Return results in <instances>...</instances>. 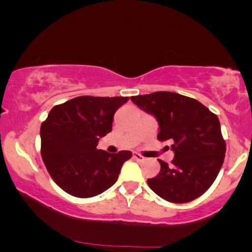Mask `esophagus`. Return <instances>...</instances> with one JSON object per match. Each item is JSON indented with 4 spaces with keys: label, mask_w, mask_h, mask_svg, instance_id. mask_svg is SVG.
Here are the masks:
<instances>
[{
    "label": "esophagus",
    "mask_w": 252,
    "mask_h": 252,
    "mask_svg": "<svg viewBox=\"0 0 252 252\" xmlns=\"http://www.w3.org/2000/svg\"><path fill=\"white\" fill-rule=\"evenodd\" d=\"M133 157H134V159H136L137 161H144V160H146V157H143L142 155H140L137 153H134Z\"/></svg>",
    "instance_id": "1"
}]
</instances>
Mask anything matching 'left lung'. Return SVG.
Segmentation results:
<instances>
[{"instance_id":"left-lung-1","label":"left lung","mask_w":252,"mask_h":252,"mask_svg":"<svg viewBox=\"0 0 252 252\" xmlns=\"http://www.w3.org/2000/svg\"><path fill=\"white\" fill-rule=\"evenodd\" d=\"M156 117L159 141L171 140L174 159H158L160 171L148 179L150 189L165 201L187 203L211 187L222 166L226 142L218 117L197 99L172 92H156L130 97Z\"/></svg>"}]
</instances>
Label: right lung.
<instances>
[{
    "instance_id": "1",
    "label": "right lung",
    "mask_w": 252,
    "mask_h": 252,
    "mask_svg": "<svg viewBox=\"0 0 252 252\" xmlns=\"http://www.w3.org/2000/svg\"><path fill=\"white\" fill-rule=\"evenodd\" d=\"M128 97L79 96L55 105L41 124V156L53 180L75 197L102 194L115 185L127 150H98L101 137L111 132L113 115Z\"/></svg>"
}]
</instances>
